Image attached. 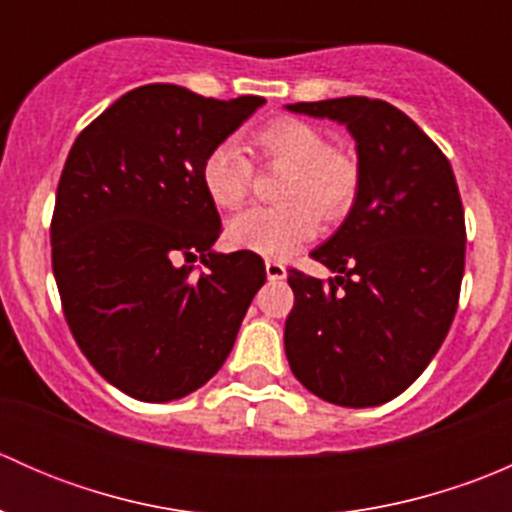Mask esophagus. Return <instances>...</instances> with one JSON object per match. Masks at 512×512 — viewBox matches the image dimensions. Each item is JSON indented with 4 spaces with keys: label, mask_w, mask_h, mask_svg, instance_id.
Here are the masks:
<instances>
[{
    "label": "esophagus",
    "mask_w": 512,
    "mask_h": 512,
    "mask_svg": "<svg viewBox=\"0 0 512 512\" xmlns=\"http://www.w3.org/2000/svg\"><path fill=\"white\" fill-rule=\"evenodd\" d=\"M265 272H267V280H272V282H280L287 277V267L282 265V262H275V260L265 262Z\"/></svg>",
    "instance_id": "obj_1"
}]
</instances>
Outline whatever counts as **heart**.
Returning a JSON list of instances; mask_svg holds the SVG:
<instances>
[{
    "instance_id": "1",
    "label": "heart",
    "mask_w": 512,
    "mask_h": 512,
    "mask_svg": "<svg viewBox=\"0 0 512 512\" xmlns=\"http://www.w3.org/2000/svg\"><path fill=\"white\" fill-rule=\"evenodd\" d=\"M252 151L275 168H285L280 208H252L227 225V240L237 250L265 257H287L317 232L319 215L339 220L354 205L359 165L334 151L312 123L282 118L252 136ZM200 180L218 208L235 210L252 188V163L237 143L215 146L200 165Z\"/></svg>"
}]
</instances>
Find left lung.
<instances>
[{
	"mask_svg": "<svg viewBox=\"0 0 512 512\" xmlns=\"http://www.w3.org/2000/svg\"><path fill=\"white\" fill-rule=\"evenodd\" d=\"M285 108L347 126L359 165L352 210L312 252L334 277L289 270V369L329 404H386L436 356L458 307L466 223L451 163L386 101L347 96Z\"/></svg>",
	"mask_w": 512,
	"mask_h": 512,
	"instance_id": "left-lung-1",
	"label": "left lung"
}]
</instances>
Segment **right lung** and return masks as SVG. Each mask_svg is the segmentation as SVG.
I'll list each match as a JSON object with an SVG mask.
<instances>
[{"label": "right lung", "mask_w": 512, "mask_h": 512, "mask_svg": "<svg viewBox=\"0 0 512 512\" xmlns=\"http://www.w3.org/2000/svg\"><path fill=\"white\" fill-rule=\"evenodd\" d=\"M262 103L148 84L71 146L51 220L56 287L81 352L133 399L165 404L213 379L265 285L255 252L213 250L223 225L200 180Z\"/></svg>", "instance_id": "obj_1"}]
</instances>
